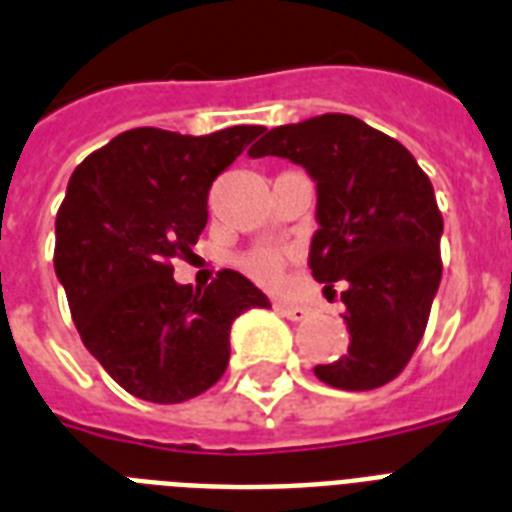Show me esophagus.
<instances>
[{
    "instance_id": "esophagus-1",
    "label": "esophagus",
    "mask_w": 512,
    "mask_h": 512,
    "mask_svg": "<svg viewBox=\"0 0 512 512\" xmlns=\"http://www.w3.org/2000/svg\"><path fill=\"white\" fill-rule=\"evenodd\" d=\"M276 310L284 318H289V321H305L307 315H310V310L302 305H289V302H276Z\"/></svg>"
}]
</instances>
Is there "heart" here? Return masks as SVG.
I'll return each instance as SVG.
<instances>
[{"label":"heart","mask_w":512,"mask_h":512,"mask_svg":"<svg viewBox=\"0 0 512 512\" xmlns=\"http://www.w3.org/2000/svg\"><path fill=\"white\" fill-rule=\"evenodd\" d=\"M242 268L249 276L255 278L257 284L276 286L281 281V270H284V257L276 249H257L249 257H244Z\"/></svg>","instance_id":"b5f03b06"}]
</instances>
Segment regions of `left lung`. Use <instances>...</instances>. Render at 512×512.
Returning <instances> with one entry per match:
<instances>
[{"mask_svg": "<svg viewBox=\"0 0 512 512\" xmlns=\"http://www.w3.org/2000/svg\"><path fill=\"white\" fill-rule=\"evenodd\" d=\"M249 157H286L315 181L318 231L307 265L326 289L342 281L350 347L315 365L323 384H389L421 342L442 281L444 223L434 186L392 136L342 112L265 131Z\"/></svg>", "mask_w": 512, "mask_h": 512, "instance_id": "left-lung-1", "label": "left lung"}]
</instances>
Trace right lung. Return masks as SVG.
<instances>
[{
  "instance_id": "add662e5",
  "label": "right lung",
  "mask_w": 512,
  "mask_h": 512,
  "mask_svg": "<svg viewBox=\"0 0 512 512\" xmlns=\"http://www.w3.org/2000/svg\"><path fill=\"white\" fill-rule=\"evenodd\" d=\"M263 126L207 136L134 128L73 170L54 223V273L81 342L128 394L173 405L226 373L231 323L268 297L236 270L176 284L207 223L215 178Z\"/></svg>"
}]
</instances>
